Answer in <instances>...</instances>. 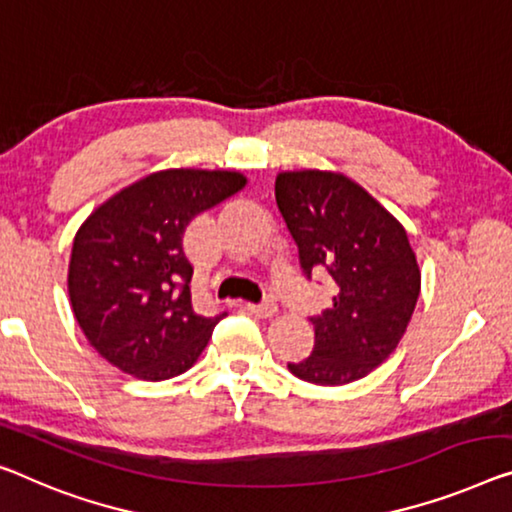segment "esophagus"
Listing matches in <instances>:
<instances>
[{
	"label": "esophagus",
	"instance_id": "1",
	"mask_svg": "<svg viewBox=\"0 0 512 512\" xmlns=\"http://www.w3.org/2000/svg\"><path fill=\"white\" fill-rule=\"evenodd\" d=\"M246 308L253 312V315H257V317H271L273 312H276V301L273 299H264V301H259V303H246Z\"/></svg>",
	"mask_w": 512,
	"mask_h": 512
}]
</instances>
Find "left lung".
Instances as JSON below:
<instances>
[{
  "instance_id": "left-lung-1",
  "label": "left lung",
  "mask_w": 512,
  "mask_h": 512,
  "mask_svg": "<svg viewBox=\"0 0 512 512\" xmlns=\"http://www.w3.org/2000/svg\"><path fill=\"white\" fill-rule=\"evenodd\" d=\"M276 202L305 280L329 273L335 287L331 308L308 317L315 326L312 354L287 368L319 386L363 379L398 347L421 292L407 232L342 174L282 172Z\"/></svg>"
}]
</instances>
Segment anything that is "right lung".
Masks as SVG:
<instances>
[{
	"label": "right lung",
	"instance_id": "right-lung-1",
	"mask_svg": "<svg viewBox=\"0 0 512 512\" xmlns=\"http://www.w3.org/2000/svg\"><path fill=\"white\" fill-rule=\"evenodd\" d=\"M243 186L236 172L165 170L85 220L73 241L68 294L82 333L105 361L147 381L177 377L197 361L227 312H195L183 230Z\"/></svg>",
	"mask_w": 512,
	"mask_h": 512
}]
</instances>
